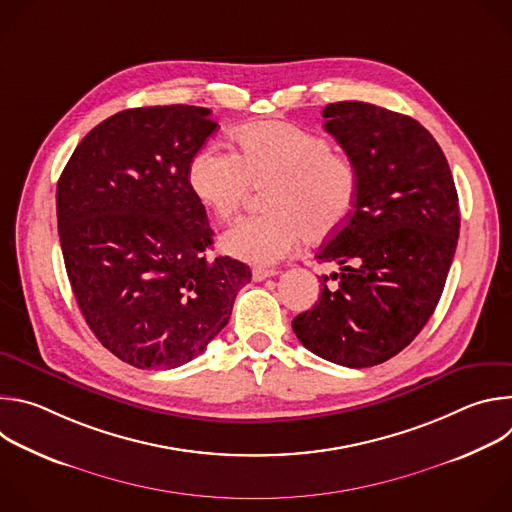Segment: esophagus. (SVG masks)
<instances>
[{
    "label": "esophagus",
    "instance_id": "esophagus-1",
    "mask_svg": "<svg viewBox=\"0 0 512 512\" xmlns=\"http://www.w3.org/2000/svg\"><path fill=\"white\" fill-rule=\"evenodd\" d=\"M273 275H277L275 269H261V267H257V269L253 271V279H255V281H263V279L273 277Z\"/></svg>",
    "mask_w": 512,
    "mask_h": 512
}]
</instances>
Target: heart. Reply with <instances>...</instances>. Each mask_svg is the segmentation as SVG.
<instances>
[{
  "mask_svg": "<svg viewBox=\"0 0 512 512\" xmlns=\"http://www.w3.org/2000/svg\"><path fill=\"white\" fill-rule=\"evenodd\" d=\"M233 141L235 154L206 148L188 168L192 194L218 221H233L251 190L267 186V212L243 218L223 235L227 255L267 267L306 237L322 241L348 223L358 170L332 152L330 139L287 121H261L241 127Z\"/></svg>",
  "mask_w": 512,
  "mask_h": 512,
  "instance_id": "heart-1",
  "label": "heart"
}]
</instances>
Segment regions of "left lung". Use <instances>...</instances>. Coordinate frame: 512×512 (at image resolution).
<instances>
[{
  "label": "left lung",
  "mask_w": 512,
  "mask_h": 512,
  "mask_svg": "<svg viewBox=\"0 0 512 512\" xmlns=\"http://www.w3.org/2000/svg\"><path fill=\"white\" fill-rule=\"evenodd\" d=\"M322 117L358 170L348 223L318 251L336 263L318 304L291 322L324 360L367 369L401 352L442 298L460 235L448 160L415 119L362 101L330 103Z\"/></svg>",
  "instance_id": "8db88e82"
}]
</instances>
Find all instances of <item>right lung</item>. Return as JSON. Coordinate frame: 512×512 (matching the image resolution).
I'll return each instance as SVG.
<instances>
[{
    "instance_id": "obj_1",
    "label": "right lung",
    "mask_w": 512,
    "mask_h": 512,
    "mask_svg": "<svg viewBox=\"0 0 512 512\" xmlns=\"http://www.w3.org/2000/svg\"><path fill=\"white\" fill-rule=\"evenodd\" d=\"M210 109L137 107L91 129L56 186L68 281L99 342L137 369H176L233 312L249 265L208 259L212 229L188 168Z\"/></svg>"
}]
</instances>
